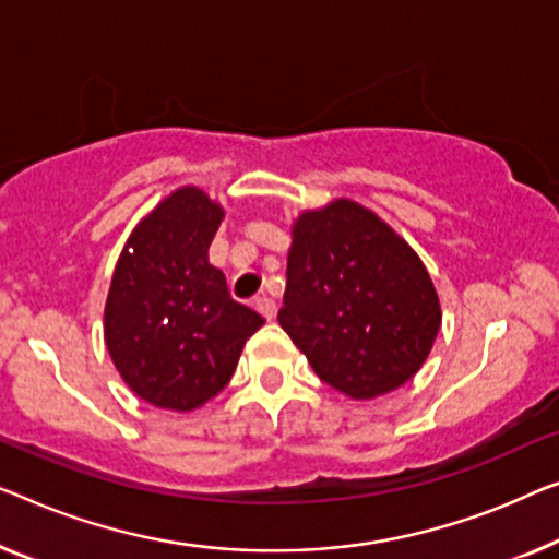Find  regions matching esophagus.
Listing matches in <instances>:
<instances>
[{
  "instance_id": "obj_1",
  "label": "esophagus",
  "mask_w": 559,
  "mask_h": 559,
  "mask_svg": "<svg viewBox=\"0 0 559 559\" xmlns=\"http://www.w3.org/2000/svg\"><path fill=\"white\" fill-rule=\"evenodd\" d=\"M255 308H258V313L263 316V319H273V316H276V301H273V298H269V296H261V298H255V304H253Z\"/></svg>"
}]
</instances>
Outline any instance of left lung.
Returning a JSON list of instances; mask_svg holds the SVG:
<instances>
[{"mask_svg": "<svg viewBox=\"0 0 559 559\" xmlns=\"http://www.w3.org/2000/svg\"><path fill=\"white\" fill-rule=\"evenodd\" d=\"M281 329L341 394L406 384L435 346L439 296L421 258L377 213L333 200L294 223Z\"/></svg>", "mask_w": 559, "mask_h": 559, "instance_id": "left-lung-1", "label": "left lung"}]
</instances>
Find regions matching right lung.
Here are the masks:
<instances>
[{"mask_svg": "<svg viewBox=\"0 0 559 559\" xmlns=\"http://www.w3.org/2000/svg\"><path fill=\"white\" fill-rule=\"evenodd\" d=\"M223 207L186 186L163 200L128 238L105 304V344L143 402L193 412L236 371L263 316L233 301L207 261Z\"/></svg>", "mask_w": 559, "mask_h": 559, "instance_id": "obj_1", "label": "right lung"}]
</instances>
